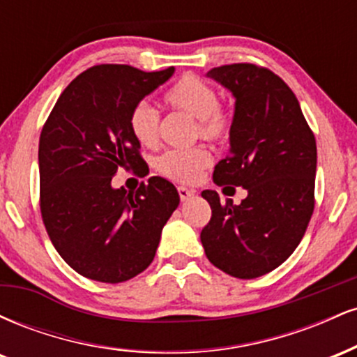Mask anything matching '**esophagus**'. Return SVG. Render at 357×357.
Listing matches in <instances>:
<instances>
[{
	"label": "esophagus",
	"mask_w": 357,
	"mask_h": 357,
	"mask_svg": "<svg viewBox=\"0 0 357 357\" xmlns=\"http://www.w3.org/2000/svg\"><path fill=\"white\" fill-rule=\"evenodd\" d=\"M178 192H179V198H181V202H188V199L195 196V191L188 190V188H184V186H179Z\"/></svg>",
	"instance_id": "obj_1"
}]
</instances>
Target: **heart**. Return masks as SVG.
Here are the masks:
<instances>
[{
  "label": "heart",
  "mask_w": 357,
  "mask_h": 357,
  "mask_svg": "<svg viewBox=\"0 0 357 357\" xmlns=\"http://www.w3.org/2000/svg\"><path fill=\"white\" fill-rule=\"evenodd\" d=\"M166 104L196 121V129L203 139H220L228 132L230 121L218 107V93L206 82L195 75L183 77L165 97ZM129 127L139 144L153 147L159 141V114L147 102H139L129 117ZM211 162V155L203 147L166 151L155 161V167L166 178L178 183H192Z\"/></svg>",
  "instance_id": "1"
}]
</instances>
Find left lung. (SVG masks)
Instances as JSON below:
<instances>
[{
  "label": "left lung",
  "mask_w": 357,
  "mask_h": 357,
  "mask_svg": "<svg viewBox=\"0 0 357 357\" xmlns=\"http://www.w3.org/2000/svg\"><path fill=\"white\" fill-rule=\"evenodd\" d=\"M235 99L230 149L215 184L241 186L240 204L204 190L211 220L202 231L208 260L236 278H257L294 253L314 211L317 147L297 97L280 77L250 63L211 68Z\"/></svg>",
  "instance_id": "1"
}]
</instances>
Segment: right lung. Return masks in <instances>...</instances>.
Returning <instances> with one entry per match:
<instances>
[{
  "label": "right lung",
  "mask_w": 357,
  "mask_h": 357,
  "mask_svg": "<svg viewBox=\"0 0 357 357\" xmlns=\"http://www.w3.org/2000/svg\"><path fill=\"white\" fill-rule=\"evenodd\" d=\"M174 67L142 72L97 65L56 100L38 147L40 208L53 247L80 275L119 284L154 260L178 190L153 176L136 192L112 186L119 167L142 165L132 109L173 77Z\"/></svg>",
  "instance_id": "1"
}]
</instances>
